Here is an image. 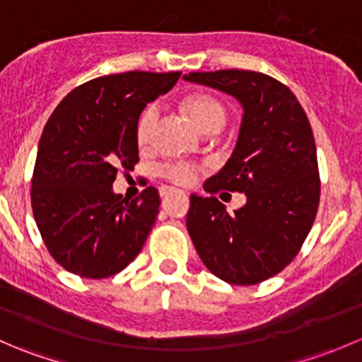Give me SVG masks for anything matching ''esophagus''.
<instances>
[{
    "label": "esophagus",
    "mask_w": 362,
    "mask_h": 362,
    "mask_svg": "<svg viewBox=\"0 0 362 362\" xmlns=\"http://www.w3.org/2000/svg\"><path fill=\"white\" fill-rule=\"evenodd\" d=\"M171 192H173V189L171 187H160V196H163V198H166V196L171 194Z\"/></svg>",
    "instance_id": "obj_1"
}]
</instances>
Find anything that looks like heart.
Here are the masks:
<instances>
[{"mask_svg":"<svg viewBox=\"0 0 362 362\" xmlns=\"http://www.w3.org/2000/svg\"><path fill=\"white\" fill-rule=\"evenodd\" d=\"M182 108L204 133H217L224 127L226 120H228V110H226L224 103L211 94H191V96L184 98ZM158 120L159 108L156 105H148L141 112L136 124V140L140 147H147L152 141L154 131L158 127ZM194 164L184 163V160L170 163L163 168L164 177L170 178L171 182H177V184H189L194 177Z\"/></svg>","mask_w":362,"mask_h":362,"instance_id":"obj_1","label":"heart"}]
</instances>
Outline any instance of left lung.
<instances>
[{
  "label": "left lung",
  "instance_id": "1",
  "mask_svg": "<svg viewBox=\"0 0 362 362\" xmlns=\"http://www.w3.org/2000/svg\"><path fill=\"white\" fill-rule=\"evenodd\" d=\"M184 78L222 90L243 108L235 151L204 182L210 196L191 194L185 224L215 276L254 286L293 261L315 221L320 180L308 117L289 87L264 73L218 69ZM222 188L246 194L235 214L213 196Z\"/></svg>",
  "mask_w": 362,
  "mask_h": 362
}]
</instances>
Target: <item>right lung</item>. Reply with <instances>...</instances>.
<instances>
[{"label": "right lung", "instance_id": "add662e5", "mask_svg": "<svg viewBox=\"0 0 362 362\" xmlns=\"http://www.w3.org/2000/svg\"><path fill=\"white\" fill-rule=\"evenodd\" d=\"M180 71H126L89 80L61 101L43 127L31 206L47 250L69 273L107 279L144 247L159 214L158 189L133 202L113 192L120 168L138 163L136 124Z\"/></svg>", "mask_w": 362, "mask_h": 362}]
</instances>
